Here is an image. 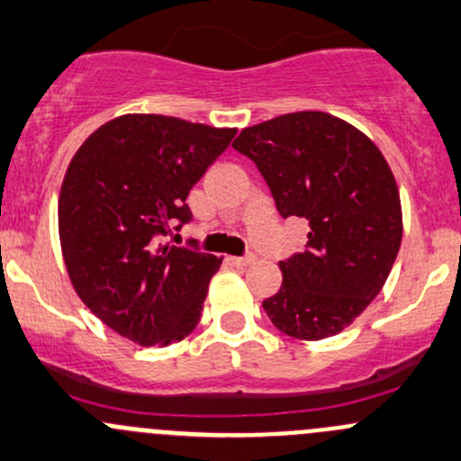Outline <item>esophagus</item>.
I'll use <instances>...</instances> for the list:
<instances>
[{
    "mask_svg": "<svg viewBox=\"0 0 461 461\" xmlns=\"http://www.w3.org/2000/svg\"><path fill=\"white\" fill-rule=\"evenodd\" d=\"M231 263L236 265V267H249V265L256 263V256H234V258H230Z\"/></svg>",
    "mask_w": 461,
    "mask_h": 461,
    "instance_id": "1",
    "label": "esophagus"
}]
</instances>
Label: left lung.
<instances>
[{"label":"left lung","mask_w":461,"mask_h":461,"mask_svg":"<svg viewBox=\"0 0 461 461\" xmlns=\"http://www.w3.org/2000/svg\"><path fill=\"white\" fill-rule=\"evenodd\" d=\"M231 148L263 174L280 216L309 221L304 251L280 260L283 285L263 309L298 340L336 336L380 294L400 251L389 163L366 134L327 113L276 116L245 128Z\"/></svg>","instance_id":"left-lung-1"}]
</instances>
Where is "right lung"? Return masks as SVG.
Instances as JSON below:
<instances>
[{"label":"right lung","mask_w":461,"mask_h":461,"mask_svg":"<svg viewBox=\"0 0 461 461\" xmlns=\"http://www.w3.org/2000/svg\"><path fill=\"white\" fill-rule=\"evenodd\" d=\"M234 128L123 114L77 149L59 194V239L72 287L96 318L141 347L183 340L201 320L222 258L166 243L192 222L185 198Z\"/></svg>","instance_id":"right-lung-1"}]
</instances>
